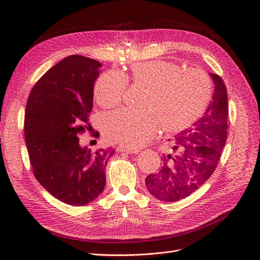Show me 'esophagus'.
<instances>
[{"label":"esophagus","instance_id":"34e87169","mask_svg":"<svg viewBox=\"0 0 260 260\" xmlns=\"http://www.w3.org/2000/svg\"><path fill=\"white\" fill-rule=\"evenodd\" d=\"M117 152H125V153H129V154H138L139 153V149H132V148H125L123 146H118L116 148Z\"/></svg>","mask_w":260,"mask_h":260}]
</instances>
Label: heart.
I'll return each mask as SVG.
<instances>
[{
	"label": "heart",
	"mask_w": 260,
	"mask_h": 260,
	"mask_svg": "<svg viewBox=\"0 0 260 260\" xmlns=\"http://www.w3.org/2000/svg\"><path fill=\"white\" fill-rule=\"evenodd\" d=\"M127 82L144 90L141 112L121 111L105 116L102 129L111 143L136 149L161 135L170 137L190 128L205 112L211 99V82L201 69L155 59L137 62L129 73L111 70L94 84V98L104 108L120 106Z\"/></svg>",
	"instance_id": "1"
}]
</instances>
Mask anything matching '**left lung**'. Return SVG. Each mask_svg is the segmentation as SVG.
Wrapping results in <instances>:
<instances>
[{"instance_id": "obj_1", "label": "left lung", "mask_w": 260, "mask_h": 260, "mask_svg": "<svg viewBox=\"0 0 260 260\" xmlns=\"http://www.w3.org/2000/svg\"><path fill=\"white\" fill-rule=\"evenodd\" d=\"M215 84L212 101L193 127L176 137L171 153L161 157L156 174L148 175L145 185L154 198L177 202L203 185L216 169L226 142L228 95L223 80L210 74Z\"/></svg>"}]
</instances>
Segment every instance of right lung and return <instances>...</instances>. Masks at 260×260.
I'll return each instance as SVG.
<instances>
[{
    "mask_svg": "<svg viewBox=\"0 0 260 260\" xmlns=\"http://www.w3.org/2000/svg\"><path fill=\"white\" fill-rule=\"evenodd\" d=\"M101 66L81 55L68 56L37 81L27 101L23 129L34 175L68 205H86L103 192L106 164L115 153L81 147L78 138L89 129Z\"/></svg>",
    "mask_w": 260,
    "mask_h": 260,
    "instance_id": "1",
    "label": "right lung"
}]
</instances>
